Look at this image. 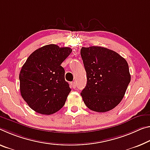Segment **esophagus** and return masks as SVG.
<instances>
[{"instance_id": "1", "label": "esophagus", "mask_w": 150, "mask_h": 150, "mask_svg": "<svg viewBox=\"0 0 150 150\" xmlns=\"http://www.w3.org/2000/svg\"><path fill=\"white\" fill-rule=\"evenodd\" d=\"M71 87L73 88V89H75L76 87H77V84H76V82L73 81L71 83Z\"/></svg>"}]
</instances>
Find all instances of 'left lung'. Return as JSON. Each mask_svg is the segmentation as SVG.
<instances>
[{
	"label": "left lung",
	"instance_id": "obj_1",
	"mask_svg": "<svg viewBox=\"0 0 150 150\" xmlns=\"http://www.w3.org/2000/svg\"><path fill=\"white\" fill-rule=\"evenodd\" d=\"M81 56L87 73V85L81 93L88 108L106 112L115 108L131 81L126 60L105 47H82Z\"/></svg>",
	"mask_w": 150,
	"mask_h": 150
}]
</instances>
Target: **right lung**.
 Instances as JSON below:
<instances>
[{"mask_svg": "<svg viewBox=\"0 0 150 150\" xmlns=\"http://www.w3.org/2000/svg\"><path fill=\"white\" fill-rule=\"evenodd\" d=\"M72 49L47 45L28 57L19 74L21 96L36 112L51 115L63 108L71 91L61 64Z\"/></svg>", "mask_w": 150, "mask_h": 150, "instance_id": "right-lung-1", "label": "right lung"}]
</instances>
